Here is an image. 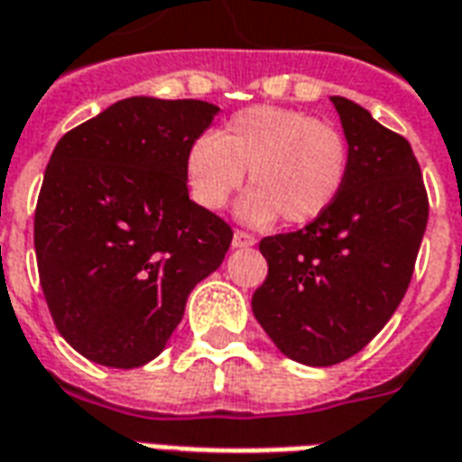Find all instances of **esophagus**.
Instances as JSON below:
<instances>
[{
    "label": "esophagus",
    "mask_w": 462,
    "mask_h": 462,
    "mask_svg": "<svg viewBox=\"0 0 462 462\" xmlns=\"http://www.w3.org/2000/svg\"><path fill=\"white\" fill-rule=\"evenodd\" d=\"M256 245V237L254 235H249V232H242L237 230L232 235V246H254Z\"/></svg>",
    "instance_id": "esophagus-1"
}]
</instances>
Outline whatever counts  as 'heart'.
Masks as SVG:
<instances>
[{
  "label": "heart",
  "mask_w": 462,
  "mask_h": 462,
  "mask_svg": "<svg viewBox=\"0 0 462 462\" xmlns=\"http://www.w3.org/2000/svg\"><path fill=\"white\" fill-rule=\"evenodd\" d=\"M256 186L239 203L249 225H302L327 213L344 189L348 145L339 130L305 111L252 106L225 123L217 135H200L186 157L193 200L220 210L245 184Z\"/></svg>",
  "instance_id": "heart-1"
}]
</instances>
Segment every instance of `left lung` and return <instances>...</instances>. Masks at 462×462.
Returning <instances> with one entry per match:
<instances>
[{"instance_id":"obj_1","label":"left lung","mask_w":462,"mask_h":462,"mask_svg":"<svg viewBox=\"0 0 462 462\" xmlns=\"http://www.w3.org/2000/svg\"><path fill=\"white\" fill-rule=\"evenodd\" d=\"M348 145L344 189L298 232L259 242L269 276L252 295L281 354L325 368L358 354L402 302L429 220L411 145L364 106L332 97Z\"/></svg>"}]
</instances>
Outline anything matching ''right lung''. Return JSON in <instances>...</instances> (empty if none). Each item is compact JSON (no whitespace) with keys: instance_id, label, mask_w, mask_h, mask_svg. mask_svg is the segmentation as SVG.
<instances>
[{"instance_id":"1","label":"right lung","mask_w":462,"mask_h":462,"mask_svg":"<svg viewBox=\"0 0 462 462\" xmlns=\"http://www.w3.org/2000/svg\"><path fill=\"white\" fill-rule=\"evenodd\" d=\"M217 111L130 97L52 150L35 206L38 273L58 332L94 364L160 356L189 293L230 249V225L186 186L189 150Z\"/></svg>"}]
</instances>
